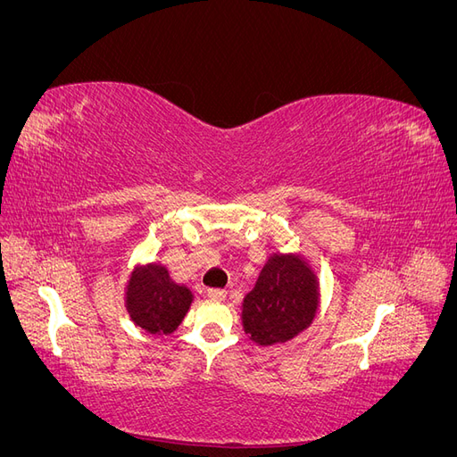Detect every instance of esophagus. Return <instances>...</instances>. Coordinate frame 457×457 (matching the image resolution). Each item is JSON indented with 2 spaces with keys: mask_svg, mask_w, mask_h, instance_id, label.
I'll return each instance as SVG.
<instances>
[{
  "mask_svg": "<svg viewBox=\"0 0 457 457\" xmlns=\"http://www.w3.org/2000/svg\"><path fill=\"white\" fill-rule=\"evenodd\" d=\"M207 297L213 299V301H223L227 297L225 289H219V287H210L207 289Z\"/></svg>",
  "mask_w": 457,
  "mask_h": 457,
  "instance_id": "obj_1",
  "label": "esophagus"
}]
</instances>
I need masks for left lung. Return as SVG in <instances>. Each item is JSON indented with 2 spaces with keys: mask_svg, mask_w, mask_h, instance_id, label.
Returning <instances> with one entry per match:
<instances>
[{
  "mask_svg": "<svg viewBox=\"0 0 457 457\" xmlns=\"http://www.w3.org/2000/svg\"><path fill=\"white\" fill-rule=\"evenodd\" d=\"M318 309V282L303 257L274 253L244 297V331L259 345L284 343L309 328Z\"/></svg>",
  "mask_w": 457,
  "mask_h": 457,
  "instance_id": "8db88e82",
  "label": "left lung"
}]
</instances>
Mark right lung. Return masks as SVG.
I'll return each mask as SVG.
<instances>
[{
  "label": "right lung",
  "instance_id": "obj_1",
  "mask_svg": "<svg viewBox=\"0 0 457 457\" xmlns=\"http://www.w3.org/2000/svg\"><path fill=\"white\" fill-rule=\"evenodd\" d=\"M192 292L175 284L162 265L137 267L126 289V309L131 320L148 334L170 336L190 309Z\"/></svg>",
  "mask_w": 457,
  "mask_h": 457
}]
</instances>
